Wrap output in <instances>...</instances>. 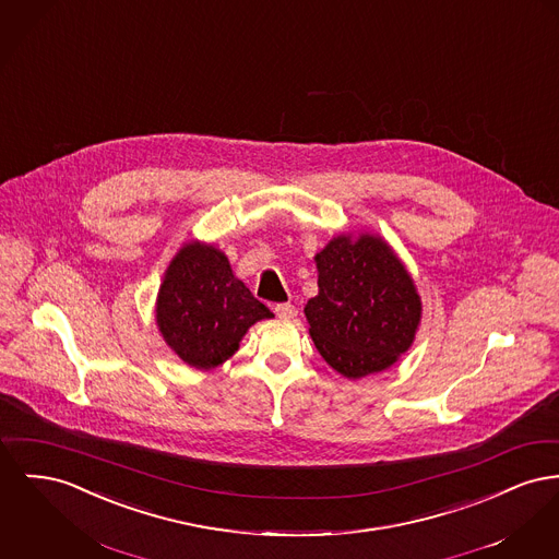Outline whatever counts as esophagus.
<instances>
[{
	"label": "esophagus",
	"instance_id": "1",
	"mask_svg": "<svg viewBox=\"0 0 559 559\" xmlns=\"http://www.w3.org/2000/svg\"><path fill=\"white\" fill-rule=\"evenodd\" d=\"M274 312H276V317L278 319H285V321H289V319H296L297 317V308L294 304H276L274 306Z\"/></svg>",
	"mask_w": 559,
	"mask_h": 559
}]
</instances>
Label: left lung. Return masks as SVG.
Here are the masks:
<instances>
[{"label": "left lung", "mask_w": 559, "mask_h": 559, "mask_svg": "<svg viewBox=\"0 0 559 559\" xmlns=\"http://www.w3.org/2000/svg\"><path fill=\"white\" fill-rule=\"evenodd\" d=\"M314 262L319 296L304 314L321 357L350 380L389 369L412 346L423 317L414 278L391 245L376 234H340Z\"/></svg>", "instance_id": "left-lung-1"}]
</instances>
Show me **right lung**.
<instances>
[{
    "label": "right lung",
    "instance_id": "right-lung-1",
    "mask_svg": "<svg viewBox=\"0 0 559 559\" xmlns=\"http://www.w3.org/2000/svg\"><path fill=\"white\" fill-rule=\"evenodd\" d=\"M274 314L231 272L224 251L192 240L166 267L156 323L170 350L197 369H213L238 350L242 335Z\"/></svg>",
    "mask_w": 559,
    "mask_h": 559
}]
</instances>
